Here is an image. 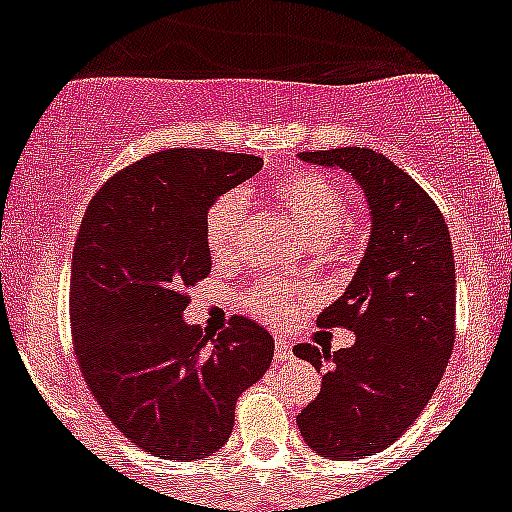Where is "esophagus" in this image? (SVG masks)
Here are the masks:
<instances>
[{
    "mask_svg": "<svg viewBox=\"0 0 512 512\" xmlns=\"http://www.w3.org/2000/svg\"><path fill=\"white\" fill-rule=\"evenodd\" d=\"M274 359H277L279 364H284V361H292V346H289V341H284V338H277Z\"/></svg>",
    "mask_w": 512,
    "mask_h": 512,
    "instance_id": "esophagus-1",
    "label": "esophagus"
}]
</instances>
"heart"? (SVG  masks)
I'll return each instance as SVG.
<instances>
[{
  "mask_svg": "<svg viewBox=\"0 0 512 512\" xmlns=\"http://www.w3.org/2000/svg\"><path fill=\"white\" fill-rule=\"evenodd\" d=\"M271 194L292 217V223L302 230V235L318 243L320 251H341L348 246L338 225L346 212V197L333 179L320 171L300 169L279 179ZM243 230H246L243 194L228 192L217 197L205 215V246L210 259L217 264H233L241 253ZM241 300L248 312L282 325L295 318L302 295L292 287L261 279L243 292Z\"/></svg>",
  "mask_w": 512,
  "mask_h": 512,
  "instance_id": "b5f03b06",
  "label": "heart"
}]
</instances>
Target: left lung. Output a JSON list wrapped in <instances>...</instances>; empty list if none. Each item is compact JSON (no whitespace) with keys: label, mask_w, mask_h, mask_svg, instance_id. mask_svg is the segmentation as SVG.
<instances>
[{"label":"left lung","mask_w":512,"mask_h":512,"mask_svg":"<svg viewBox=\"0 0 512 512\" xmlns=\"http://www.w3.org/2000/svg\"><path fill=\"white\" fill-rule=\"evenodd\" d=\"M341 166L366 192L372 238L354 282L318 318L356 333L351 348L300 343L323 369L318 397L297 415L315 454L346 461L379 454L408 431L436 392L456 338V274L441 210L408 171L372 148L302 151Z\"/></svg>","instance_id":"obj_1"}]
</instances>
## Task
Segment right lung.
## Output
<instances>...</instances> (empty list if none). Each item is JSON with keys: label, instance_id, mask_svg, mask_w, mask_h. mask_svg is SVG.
<instances>
[{"label": "right lung", "instance_id": "obj_1", "mask_svg": "<svg viewBox=\"0 0 512 512\" xmlns=\"http://www.w3.org/2000/svg\"><path fill=\"white\" fill-rule=\"evenodd\" d=\"M261 166L210 148L151 153L110 176L81 220L69 292L76 361L104 415L153 456L215 454L241 392L274 356V338L243 315L217 333L182 320L187 289L212 269L207 210Z\"/></svg>", "mask_w": 512, "mask_h": 512}]
</instances>
